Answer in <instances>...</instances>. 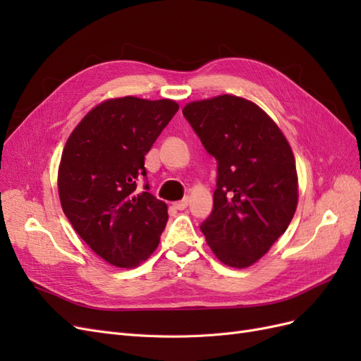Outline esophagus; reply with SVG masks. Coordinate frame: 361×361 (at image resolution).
I'll list each match as a JSON object with an SVG mask.
<instances>
[{
  "label": "esophagus",
  "mask_w": 361,
  "mask_h": 361,
  "mask_svg": "<svg viewBox=\"0 0 361 361\" xmlns=\"http://www.w3.org/2000/svg\"><path fill=\"white\" fill-rule=\"evenodd\" d=\"M174 207H176V209H179V211H183L185 207L188 206V197H185V199H182V200H179V202H176L173 204Z\"/></svg>",
  "instance_id": "obj_1"
}]
</instances>
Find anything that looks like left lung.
Returning a JSON list of instances; mask_svg holds the SVG:
<instances>
[{"label":"left lung","instance_id":"left-lung-1","mask_svg":"<svg viewBox=\"0 0 361 361\" xmlns=\"http://www.w3.org/2000/svg\"><path fill=\"white\" fill-rule=\"evenodd\" d=\"M182 113L216 159L214 209L202 232L223 264L250 267L286 232L297 209L290 146L271 117L243 97L191 102Z\"/></svg>","mask_w":361,"mask_h":361}]
</instances>
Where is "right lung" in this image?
Masks as SVG:
<instances>
[{
  "label": "right lung",
  "mask_w": 361,
  "mask_h": 361,
  "mask_svg": "<svg viewBox=\"0 0 361 361\" xmlns=\"http://www.w3.org/2000/svg\"><path fill=\"white\" fill-rule=\"evenodd\" d=\"M178 110L170 99L105 101L64 146L59 169L63 212L85 244L114 267H138L166 228L167 204L149 192L145 157Z\"/></svg>",
  "instance_id": "add662e5"
}]
</instances>
